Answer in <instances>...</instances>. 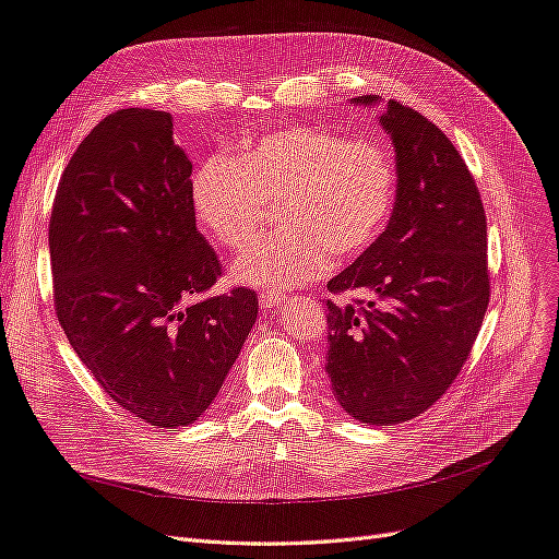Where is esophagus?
I'll return each instance as SVG.
<instances>
[{"instance_id":"1","label":"esophagus","mask_w":559,"mask_h":559,"mask_svg":"<svg viewBox=\"0 0 559 559\" xmlns=\"http://www.w3.org/2000/svg\"><path fill=\"white\" fill-rule=\"evenodd\" d=\"M259 302H261V308H265V310L280 308V306H284V302H286V296H282L277 292H261Z\"/></svg>"}]
</instances>
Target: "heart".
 <instances>
[{
	"instance_id": "obj_1",
	"label": "heart",
	"mask_w": 559,
	"mask_h": 559,
	"mask_svg": "<svg viewBox=\"0 0 559 559\" xmlns=\"http://www.w3.org/2000/svg\"><path fill=\"white\" fill-rule=\"evenodd\" d=\"M396 163L378 142L324 128H286L238 158L200 165L191 183L198 226L230 251L247 249L280 202V226L233 263L230 280L263 292H292L326 275L331 253L357 257L394 212Z\"/></svg>"
}]
</instances>
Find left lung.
<instances>
[{
	"label": "left lung",
	"mask_w": 559,
	"mask_h": 559,
	"mask_svg": "<svg viewBox=\"0 0 559 559\" xmlns=\"http://www.w3.org/2000/svg\"><path fill=\"white\" fill-rule=\"evenodd\" d=\"M380 126L396 151V202L380 238L329 282L333 294L361 289L370 300L326 302V373L347 415L392 427L441 399L476 343L489 302L487 222L443 130L394 99Z\"/></svg>",
	"instance_id": "8db88e82"
}]
</instances>
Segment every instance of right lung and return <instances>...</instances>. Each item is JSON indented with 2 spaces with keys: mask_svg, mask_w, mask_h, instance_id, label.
<instances>
[{
  "mask_svg": "<svg viewBox=\"0 0 559 559\" xmlns=\"http://www.w3.org/2000/svg\"><path fill=\"white\" fill-rule=\"evenodd\" d=\"M191 173L170 114H109L67 163L48 226L67 341L121 408L158 429L210 408L259 314L242 286L198 298L222 265L195 228Z\"/></svg>",
  "mask_w": 559,
  "mask_h": 559,
  "instance_id": "add662e5",
  "label": "right lung"
}]
</instances>
